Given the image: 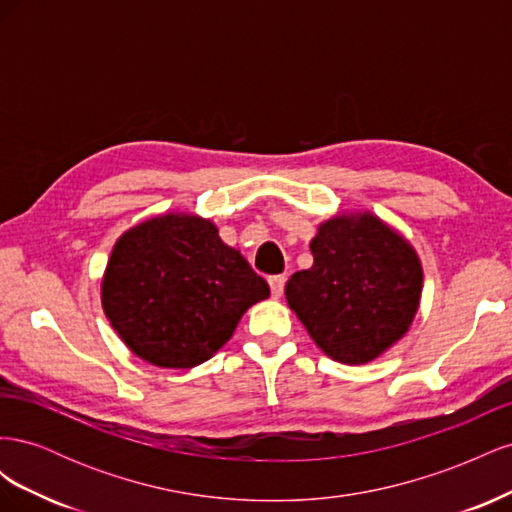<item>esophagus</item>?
<instances>
[{
  "label": "esophagus",
  "mask_w": 512,
  "mask_h": 512,
  "mask_svg": "<svg viewBox=\"0 0 512 512\" xmlns=\"http://www.w3.org/2000/svg\"><path fill=\"white\" fill-rule=\"evenodd\" d=\"M269 286H271V294L275 299H280L284 294V286H286V275H273L269 277Z\"/></svg>",
  "instance_id": "obj_1"
}]
</instances>
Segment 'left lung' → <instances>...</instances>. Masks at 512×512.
<instances>
[{"label": "left lung", "instance_id": "left-lung-1", "mask_svg": "<svg viewBox=\"0 0 512 512\" xmlns=\"http://www.w3.org/2000/svg\"><path fill=\"white\" fill-rule=\"evenodd\" d=\"M309 250L314 265L290 277L286 301L324 354L359 365L404 337L423 286L406 239L369 213L337 215Z\"/></svg>", "mask_w": 512, "mask_h": 512}]
</instances>
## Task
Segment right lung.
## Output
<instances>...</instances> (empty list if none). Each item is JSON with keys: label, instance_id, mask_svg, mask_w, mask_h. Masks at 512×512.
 I'll return each mask as SVG.
<instances>
[{"label": "right lung", "instance_id": "1", "mask_svg": "<svg viewBox=\"0 0 512 512\" xmlns=\"http://www.w3.org/2000/svg\"><path fill=\"white\" fill-rule=\"evenodd\" d=\"M269 284L209 220L162 215L128 230L102 282V307L128 348L158 367L205 363Z\"/></svg>", "mask_w": 512, "mask_h": 512}]
</instances>
